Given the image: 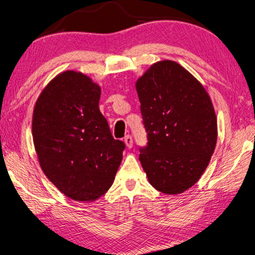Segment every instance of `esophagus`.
<instances>
[{
	"instance_id": "34e87169",
	"label": "esophagus",
	"mask_w": 255,
	"mask_h": 255,
	"mask_svg": "<svg viewBox=\"0 0 255 255\" xmlns=\"http://www.w3.org/2000/svg\"><path fill=\"white\" fill-rule=\"evenodd\" d=\"M124 142H125V145H127L128 148H131V147L133 146V140H132V136L130 134L125 135Z\"/></svg>"
}]
</instances>
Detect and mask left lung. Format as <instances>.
Masks as SVG:
<instances>
[{"label": "left lung", "mask_w": 255, "mask_h": 255, "mask_svg": "<svg viewBox=\"0 0 255 255\" xmlns=\"http://www.w3.org/2000/svg\"><path fill=\"white\" fill-rule=\"evenodd\" d=\"M147 132L139 160L150 185L165 194L189 190L215 150L217 120L198 79L173 61L154 63L135 83Z\"/></svg>", "instance_id": "1"}]
</instances>
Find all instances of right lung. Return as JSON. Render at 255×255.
I'll list each match as a JSON object with an SVG mask.
<instances>
[{"label":"right lung","instance_id":"add662e5","mask_svg":"<svg viewBox=\"0 0 255 255\" xmlns=\"http://www.w3.org/2000/svg\"><path fill=\"white\" fill-rule=\"evenodd\" d=\"M101 87L68 70L43 88L33 110L40 167L66 197L94 201L113 185L125 145L114 139L99 109Z\"/></svg>","mask_w":255,"mask_h":255}]
</instances>
